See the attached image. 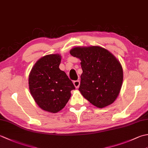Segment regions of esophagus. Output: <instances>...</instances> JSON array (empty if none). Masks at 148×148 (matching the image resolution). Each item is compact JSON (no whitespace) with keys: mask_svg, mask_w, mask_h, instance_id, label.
Masks as SVG:
<instances>
[{"mask_svg":"<svg viewBox=\"0 0 148 148\" xmlns=\"http://www.w3.org/2000/svg\"><path fill=\"white\" fill-rule=\"evenodd\" d=\"M73 84L74 86L76 88H78L79 86V84H80V81L79 80H77V81H74L73 82Z\"/></svg>","mask_w":148,"mask_h":148,"instance_id":"obj_1","label":"esophagus"}]
</instances>
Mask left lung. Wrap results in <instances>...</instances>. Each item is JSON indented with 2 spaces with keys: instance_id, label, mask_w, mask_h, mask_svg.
I'll return each mask as SVG.
<instances>
[{
  "instance_id": "left-lung-1",
  "label": "left lung",
  "mask_w": 148,
  "mask_h": 148,
  "mask_svg": "<svg viewBox=\"0 0 148 148\" xmlns=\"http://www.w3.org/2000/svg\"><path fill=\"white\" fill-rule=\"evenodd\" d=\"M70 53L81 60L83 73L79 90L97 108L111 104L122 86L121 65L111 52L100 46L75 47Z\"/></svg>"
}]
</instances>
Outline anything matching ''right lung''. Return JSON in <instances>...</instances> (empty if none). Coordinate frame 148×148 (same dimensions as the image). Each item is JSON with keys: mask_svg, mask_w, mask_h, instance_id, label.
Listing matches in <instances>:
<instances>
[{"mask_svg": "<svg viewBox=\"0 0 148 148\" xmlns=\"http://www.w3.org/2000/svg\"><path fill=\"white\" fill-rule=\"evenodd\" d=\"M61 55L52 54L40 58L29 77V90L39 108L56 113L65 106L75 89L72 81L59 69Z\"/></svg>", "mask_w": 148, "mask_h": 148, "instance_id": "obj_1", "label": "right lung"}]
</instances>
